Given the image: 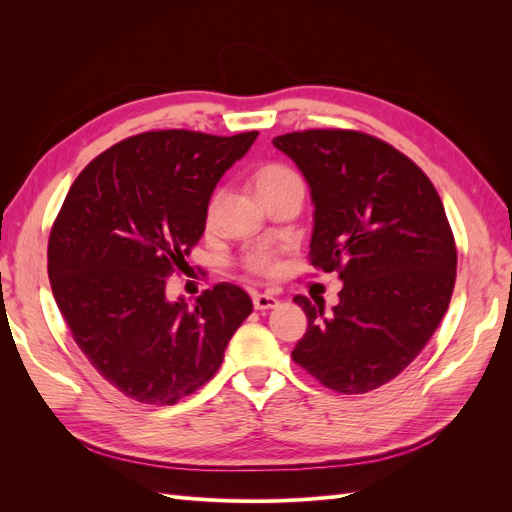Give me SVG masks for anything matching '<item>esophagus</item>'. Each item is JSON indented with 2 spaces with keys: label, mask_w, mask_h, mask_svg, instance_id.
Wrapping results in <instances>:
<instances>
[{
  "label": "esophagus",
  "mask_w": 512,
  "mask_h": 512,
  "mask_svg": "<svg viewBox=\"0 0 512 512\" xmlns=\"http://www.w3.org/2000/svg\"><path fill=\"white\" fill-rule=\"evenodd\" d=\"M252 301H254L256 309H271V307L280 303V299H277L275 294H271V292H254Z\"/></svg>",
  "instance_id": "obj_1"
}]
</instances>
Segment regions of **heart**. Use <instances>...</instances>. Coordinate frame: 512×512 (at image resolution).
<instances>
[{
    "instance_id": "obj_1",
    "label": "heart",
    "mask_w": 512,
    "mask_h": 512,
    "mask_svg": "<svg viewBox=\"0 0 512 512\" xmlns=\"http://www.w3.org/2000/svg\"><path fill=\"white\" fill-rule=\"evenodd\" d=\"M294 181H301L299 175L294 173L290 166L277 164V162L260 166L254 173V185H256L260 198H267L275 192H280V190L286 188V185H290ZM215 207H218V194H213L211 200H209V205H207V218L209 220L213 218ZM243 265H245V269H250L254 273L269 275L277 269V252L269 250V247H262V245L252 247V250L245 252Z\"/></svg>"
}]
</instances>
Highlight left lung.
Segmentation results:
<instances>
[{
  "label": "left lung",
  "mask_w": 512,
  "mask_h": 512,
  "mask_svg": "<svg viewBox=\"0 0 512 512\" xmlns=\"http://www.w3.org/2000/svg\"><path fill=\"white\" fill-rule=\"evenodd\" d=\"M273 145L312 192L309 262L344 282L329 316L294 297L307 331L292 361L331 391H374L421 354L451 303L457 247L442 200L410 158L365 132H290Z\"/></svg>",
  "instance_id": "left-lung-1"
}]
</instances>
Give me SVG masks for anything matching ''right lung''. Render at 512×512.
<instances>
[{"label": "right lung", "instance_id": "right-lung-1", "mask_svg": "<svg viewBox=\"0 0 512 512\" xmlns=\"http://www.w3.org/2000/svg\"><path fill=\"white\" fill-rule=\"evenodd\" d=\"M258 132L158 130L126 138L76 177L49 237L53 297L76 346L119 393L173 406L207 384L252 314L222 282L166 299V277L205 232L207 205Z\"/></svg>", "mask_w": 512, "mask_h": 512}]
</instances>
